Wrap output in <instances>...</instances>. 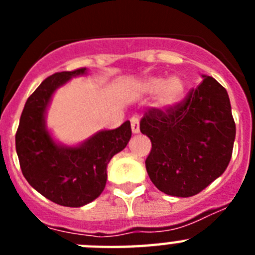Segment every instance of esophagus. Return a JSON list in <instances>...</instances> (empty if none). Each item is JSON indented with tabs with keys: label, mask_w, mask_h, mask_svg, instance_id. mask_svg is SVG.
I'll return each instance as SVG.
<instances>
[{
	"label": "esophagus",
	"mask_w": 255,
	"mask_h": 255,
	"mask_svg": "<svg viewBox=\"0 0 255 255\" xmlns=\"http://www.w3.org/2000/svg\"><path fill=\"white\" fill-rule=\"evenodd\" d=\"M130 123H131L132 134H138V132L140 131V126H139V119H138V117H131V119H130Z\"/></svg>",
	"instance_id": "34e87169"
}]
</instances>
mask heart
<instances>
[{"instance_id": "heart-1", "label": "heart", "mask_w": 255, "mask_h": 255, "mask_svg": "<svg viewBox=\"0 0 255 255\" xmlns=\"http://www.w3.org/2000/svg\"><path fill=\"white\" fill-rule=\"evenodd\" d=\"M144 93L158 94V106L171 108L181 102L185 94V84L177 76L170 78H149L141 85Z\"/></svg>"}]
</instances>
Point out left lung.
I'll return each instance as SVG.
<instances>
[{
	"mask_svg": "<svg viewBox=\"0 0 255 255\" xmlns=\"http://www.w3.org/2000/svg\"><path fill=\"white\" fill-rule=\"evenodd\" d=\"M140 131L152 141L145 168L155 188L172 197H193L220 177L231 159L236 129L229 94L203 75L179 105L145 112Z\"/></svg>",
	"mask_w": 255,
	"mask_h": 255,
	"instance_id": "obj_1",
	"label": "left lung"
}]
</instances>
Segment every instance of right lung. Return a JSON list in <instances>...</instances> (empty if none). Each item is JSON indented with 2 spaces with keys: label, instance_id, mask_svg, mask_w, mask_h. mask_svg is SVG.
Returning a JSON list of instances; mask_svg holds the SVG:
<instances>
[{
  "label": "right lung",
  "instance_id": "add662e5",
  "mask_svg": "<svg viewBox=\"0 0 255 255\" xmlns=\"http://www.w3.org/2000/svg\"><path fill=\"white\" fill-rule=\"evenodd\" d=\"M85 67L48 76L26 101L15 135L20 167L26 181L51 202L83 207L101 195L107 164L131 138L130 121L102 130L75 147L56 143L46 125V112L56 89L71 78L87 75Z\"/></svg>",
  "mask_w": 255,
  "mask_h": 255
}]
</instances>
